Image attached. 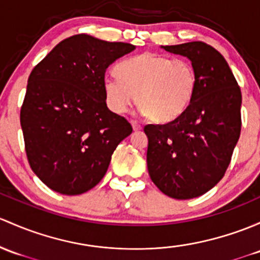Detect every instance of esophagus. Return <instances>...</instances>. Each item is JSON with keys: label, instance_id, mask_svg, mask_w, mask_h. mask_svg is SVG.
<instances>
[{"label": "esophagus", "instance_id": "obj_1", "mask_svg": "<svg viewBox=\"0 0 260 260\" xmlns=\"http://www.w3.org/2000/svg\"><path fill=\"white\" fill-rule=\"evenodd\" d=\"M131 124H132L133 131H136V132H137V131H141V129H142V125L139 124L138 122H136V121H131Z\"/></svg>", "mask_w": 260, "mask_h": 260}]
</instances>
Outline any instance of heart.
I'll list each match as a JSON object with an SVG mask.
<instances>
[{"label": "heart", "mask_w": 260, "mask_h": 260, "mask_svg": "<svg viewBox=\"0 0 260 260\" xmlns=\"http://www.w3.org/2000/svg\"><path fill=\"white\" fill-rule=\"evenodd\" d=\"M118 78L106 77L103 91L108 107L124 113L135 100L149 119L166 123L182 116L194 98L198 76L189 62L146 53L117 64Z\"/></svg>", "instance_id": "heart-1"}]
</instances>
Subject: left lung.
<instances>
[{
    "instance_id": "1",
    "label": "left lung",
    "mask_w": 260,
    "mask_h": 260,
    "mask_svg": "<svg viewBox=\"0 0 260 260\" xmlns=\"http://www.w3.org/2000/svg\"><path fill=\"white\" fill-rule=\"evenodd\" d=\"M192 62L198 86L187 111L166 124H147V167L158 189L192 199L223 178L242 128V93L224 57L196 41L162 46Z\"/></svg>"
}]
</instances>
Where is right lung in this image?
Wrapping results in <instances>:
<instances>
[{"label": "right lung", "mask_w": 260, "mask_h": 260, "mask_svg": "<svg viewBox=\"0 0 260 260\" xmlns=\"http://www.w3.org/2000/svg\"><path fill=\"white\" fill-rule=\"evenodd\" d=\"M135 48L76 35L32 70L20 117L24 148L32 171L54 192L92 189L132 133L129 122L108 109L103 81L108 66Z\"/></svg>", "instance_id": "obj_1"}]
</instances>
